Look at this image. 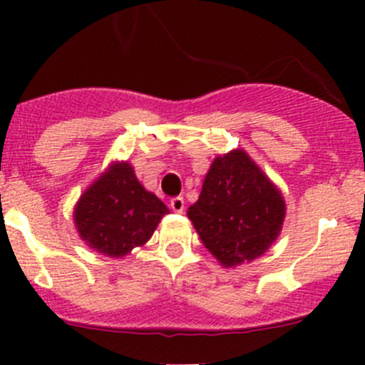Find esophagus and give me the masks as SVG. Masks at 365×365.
Segmentation results:
<instances>
[{
	"instance_id": "1",
	"label": "esophagus",
	"mask_w": 365,
	"mask_h": 365,
	"mask_svg": "<svg viewBox=\"0 0 365 365\" xmlns=\"http://www.w3.org/2000/svg\"><path fill=\"white\" fill-rule=\"evenodd\" d=\"M169 206H171L173 212L176 213H182L183 210H185V201H183V197H173L171 203H169Z\"/></svg>"
}]
</instances>
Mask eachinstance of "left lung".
<instances>
[{"mask_svg": "<svg viewBox=\"0 0 365 365\" xmlns=\"http://www.w3.org/2000/svg\"><path fill=\"white\" fill-rule=\"evenodd\" d=\"M201 242L224 268L251 263L282 231V192L245 150L215 157L200 200L187 210Z\"/></svg>", "mask_w": 365, "mask_h": 365, "instance_id": "left-lung-1", "label": "left lung"}]
</instances>
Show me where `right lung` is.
Segmentation results:
<instances>
[{
	"label": "right lung",
	"mask_w": 365,
	"mask_h": 365,
	"mask_svg": "<svg viewBox=\"0 0 365 365\" xmlns=\"http://www.w3.org/2000/svg\"><path fill=\"white\" fill-rule=\"evenodd\" d=\"M169 208L139 183L128 160H114L81 194L73 224L81 240L98 254L123 257L152 238Z\"/></svg>",
	"instance_id": "add662e5"
}]
</instances>
